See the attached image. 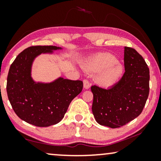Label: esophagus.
Here are the masks:
<instances>
[{
    "label": "esophagus",
    "instance_id": "obj_1",
    "mask_svg": "<svg viewBox=\"0 0 161 161\" xmlns=\"http://www.w3.org/2000/svg\"><path fill=\"white\" fill-rule=\"evenodd\" d=\"M83 87H84V89H89V87H90L89 81L86 80V79H85V80H83Z\"/></svg>",
    "mask_w": 161,
    "mask_h": 161
}]
</instances>
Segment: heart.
<instances>
[{
    "label": "heart",
    "mask_w": 161,
    "mask_h": 161,
    "mask_svg": "<svg viewBox=\"0 0 161 161\" xmlns=\"http://www.w3.org/2000/svg\"><path fill=\"white\" fill-rule=\"evenodd\" d=\"M85 69L91 72H98L96 81L104 87L111 86L122 78L124 69L112 54L101 53L86 62Z\"/></svg>",
    "instance_id": "obj_1"
}]
</instances>
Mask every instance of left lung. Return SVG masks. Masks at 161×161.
<instances>
[{
	"label": "left lung",
	"mask_w": 161,
	"mask_h": 161,
	"mask_svg": "<svg viewBox=\"0 0 161 161\" xmlns=\"http://www.w3.org/2000/svg\"><path fill=\"white\" fill-rule=\"evenodd\" d=\"M125 72L110 89L94 85L92 112L97 122L111 128L125 125L142 114L149 92V69L135 49L125 47Z\"/></svg>",
	"instance_id": "left-lung-1"
}]
</instances>
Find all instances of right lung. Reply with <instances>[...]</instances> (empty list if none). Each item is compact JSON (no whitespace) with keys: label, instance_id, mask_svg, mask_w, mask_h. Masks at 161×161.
Wrapping results in <instances>:
<instances>
[{"label":"right lung","instance_id":"add662e5","mask_svg":"<svg viewBox=\"0 0 161 161\" xmlns=\"http://www.w3.org/2000/svg\"><path fill=\"white\" fill-rule=\"evenodd\" d=\"M61 49L56 46H31L22 51L11 64L6 92L15 114L37 127H48L62 119L71 101L83 89L81 80L62 78L50 83H35L31 77L34 58Z\"/></svg>","mask_w":161,"mask_h":161}]
</instances>
